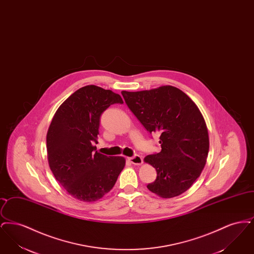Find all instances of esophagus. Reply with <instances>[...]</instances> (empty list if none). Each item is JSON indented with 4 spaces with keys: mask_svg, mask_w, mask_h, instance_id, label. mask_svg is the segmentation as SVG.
Returning a JSON list of instances; mask_svg holds the SVG:
<instances>
[{
    "mask_svg": "<svg viewBox=\"0 0 254 254\" xmlns=\"http://www.w3.org/2000/svg\"><path fill=\"white\" fill-rule=\"evenodd\" d=\"M127 160H128V162H130L131 164L136 165V166H139V165H142V164H143V159H142L141 156H139V155H135V156H132V157H128L127 158Z\"/></svg>",
    "mask_w": 254,
    "mask_h": 254,
    "instance_id": "34e87169",
    "label": "esophagus"
}]
</instances>
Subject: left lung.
Returning <instances> with one entry per match:
<instances>
[{
	"label": "left lung",
	"mask_w": 254,
	"mask_h": 254,
	"mask_svg": "<svg viewBox=\"0 0 254 254\" xmlns=\"http://www.w3.org/2000/svg\"><path fill=\"white\" fill-rule=\"evenodd\" d=\"M127 107L150 133H159L161 151L145 162L157 171L147 189L161 198L187 191L200 176L209 148L205 119L193 101L172 85L122 91Z\"/></svg>",
	"instance_id": "1"
}]
</instances>
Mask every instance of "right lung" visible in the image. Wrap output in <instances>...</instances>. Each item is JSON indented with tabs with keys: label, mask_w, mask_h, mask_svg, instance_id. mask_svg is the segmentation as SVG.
<instances>
[{
	"label": "right lung",
	"mask_w": 254,
	"mask_h": 254,
	"mask_svg": "<svg viewBox=\"0 0 254 254\" xmlns=\"http://www.w3.org/2000/svg\"><path fill=\"white\" fill-rule=\"evenodd\" d=\"M123 99L109 89L85 85L68 97L55 112L47 134L49 168L55 179L75 199L95 202L110 191L126 159L95 151L100 117Z\"/></svg>",
	"instance_id": "1"
}]
</instances>
